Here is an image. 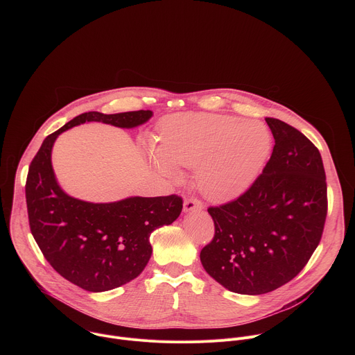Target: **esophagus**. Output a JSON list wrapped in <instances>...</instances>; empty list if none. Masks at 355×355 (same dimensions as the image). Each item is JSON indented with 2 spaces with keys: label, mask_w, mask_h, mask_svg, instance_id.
<instances>
[{
  "label": "esophagus",
  "mask_w": 355,
  "mask_h": 355,
  "mask_svg": "<svg viewBox=\"0 0 355 355\" xmlns=\"http://www.w3.org/2000/svg\"><path fill=\"white\" fill-rule=\"evenodd\" d=\"M202 209H204V205H202L200 200H198L195 198L184 200V212L185 214L192 212V211H202Z\"/></svg>",
  "instance_id": "1"
}]
</instances>
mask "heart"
I'll list each match as a JSON object with an SVG mask.
<instances>
[{
    "label": "heart",
    "mask_w": 355,
    "mask_h": 355,
    "mask_svg": "<svg viewBox=\"0 0 355 355\" xmlns=\"http://www.w3.org/2000/svg\"><path fill=\"white\" fill-rule=\"evenodd\" d=\"M272 150L268 128L222 114H180L160 126V148L148 151L153 167L180 181L178 166L198 168V187L215 202L247 192L261 175Z\"/></svg>",
    "instance_id": "1"
}]
</instances>
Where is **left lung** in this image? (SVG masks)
Instances as JSON below:
<instances>
[{
	"label": "left lung",
	"instance_id": "1",
	"mask_svg": "<svg viewBox=\"0 0 355 355\" xmlns=\"http://www.w3.org/2000/svg\"><path fill=\"white\" fill-rule=\"evenodd\" d=\"M266 122L275 140L271 159L247 192L208 209L215 237L199 256L216 282L241 295H263L295 278L319 245L327 214L319 150L288 123Z\"/></svg>",
	"mask_w": 355,
	"mask_h": 355
}]
</instances>
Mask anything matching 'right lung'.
I'll return each mask as SVG.
<instances>
[{
  "label": "right lung",
  "mask_w": 355,
  "mask_h": 355,
  "mask_svg": "<svg viewBox=\"0 0 355 355\" xmlns=\"http://www.w3.org/2000/svg\"><path fill=\"white\" fill-rule=\"evenodd\" d=\"M151 116L153 111L148 110L81 114L49 135L29 166L25 193L33 239L49 264L85 291H111L139 277L153 251L148 240L151 232L180 216L182 199L177 195L129 196L95 204L70 196L53 171V144L59 135L81 123L133 129Z\"/></svg>",
  "instance_id": "right-lung-1"
}]
</instances>
